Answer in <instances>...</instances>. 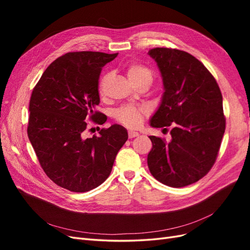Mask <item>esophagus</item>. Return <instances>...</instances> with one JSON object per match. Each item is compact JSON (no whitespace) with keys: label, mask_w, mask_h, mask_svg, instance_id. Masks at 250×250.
Masks as SVG:
<instances>
[{"label":"esophagus","mask_w":250,"mask_h":250,"mask_svg":"<svg viewBox=\"0 0 250 250\" xmlns=\"http://www.w3.org/2000/svg\"><path fill=\"white\" fill-rule=\"evenodd\" d=\"M128 137H129V139H133L135 137H139V132H137V131H128Z\"/></svg>","instance_id":"1"}]
</instances>
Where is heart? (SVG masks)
<instances>
[{"instance_id": "obj_1", "label": "heart", "mask_w": 250, "mask_h": 250, "mask_svg": "<svg viewBox=\"0 0 250 250\" xmlns=\"http://www.w3.org/2000/svg\"><path fill=\"white\" fill-rule=\"evenodd\" d=\"M126 73L128 78H129V80L134 85L141 84V83H147V84L150 85L154 78L153 72L146 65L139 62H130L128 64L126 67ZM107 77V75H103L99 81L98 88H99V92L101 94L104 90ZM146 115L147 109L145 107L135 106V105L131 104L123 105V106H121L113 111V118H115L117 122L127 128H131V129L140 127Z\"/></svg>"}]
</instances>
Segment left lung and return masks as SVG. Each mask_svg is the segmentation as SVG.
Here are the masks:
<instances>
[{
    "instance_id": "8db88e82",
    "label": "left lung",
    "mask_w": 250,
    "mask_h": 250,
    "mask_svg": "<svg viewBox=\"0 0 250 250\" xmlns=\"http://www.w3.org/2000/svg\"><path fill=\"white\" fill-rule=\"evenodd\" d=\"M164 81L162 103L150 125L171 126V142L151 135L148 167L153 177L172 188L192 185L213 167L225 131L222 94L216 79L190 53L154 48ZM167 129V128H165Z\"/></svg>"
}]
</instances>
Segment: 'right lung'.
<instances>
[{
    "instance_id": "add662e5",
    "label": "right lung",
    "mask_w": 250,
    "mask_h": 250,
    "mask_svg": "<svg viewBox=\"0 0 250 250\" xmlns=\"http://www.w3.org/2000/svg\"><path fill=\"white\" fill-rule=\"evenodd\" d=\"M118 53L69 52L54 60L32 90L29 103L28 138L41 167L57 186L83 193L109 176L119 150L128 139L123 126L99 128L86 137L87 121L106 122L95 110L100 97L102 67Z\"/></svg>"
}]
</instances>
